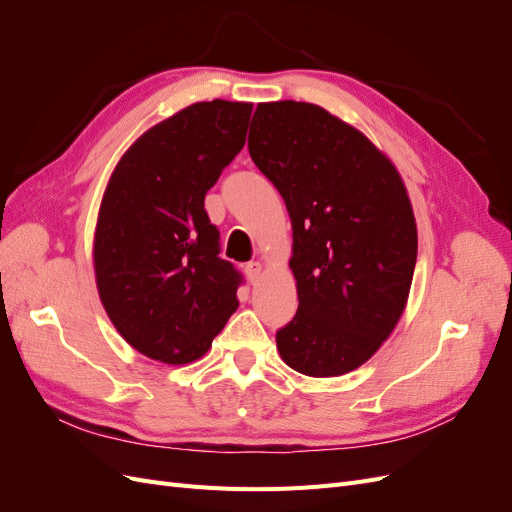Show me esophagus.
<instances>
[{
	"mask_svg": "<svg viewBox=\"0 0 512 512\" xmlns=\"http://www.w3.org/2000/svg\"><path fill=\"white\" fill-rule=\"evenodd\" d=\"M260 273H262V265H260V262H247V265H245L247 280H250L252 284H256V282L260 280Z\"/></svg>",
	"mask_w": 512,
	"mask_h": 512,
	"instance_id": "34e87169",
	"label": "esophagus"
}]
</instances>
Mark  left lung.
<instances>
[{
	"instance_id": "8db88e82",
	"label": "left lung",
	"mask_w": 512,
	"mask_h": 512,
	"mask_svg": "<svg viewBox=\"0 0 512 512\" xmlns=\"http://www.w3.org/2000/svg\"><path fill=\"white\" fill-rule=\"evenodd\" d=\"M247 149L292 222L299 309L277 350L299 374H348L408 301L418 239L406 185L367 136L316 104H258Z\"/></svg>"
}]
</instances>
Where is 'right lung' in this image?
<instances>
[{
    "mask_svg": "<svg viewBox=\"0 0 512 512\" xmlns=\"http://www.w3.org/2000/svg\"><path fill=\"white\" fill-rule=\"evenodd\" d=\"M252 104L196 102L123 153L100 205L94 267L119 335L170 365L203 356L243 275L220 258L205 194L245 145Z\"/></svg>",
    "mask_w": 512,
    "mask_h": 512,
    "instance_id": "right-lung-1",
    "label": "right lung"
}]
</instances>
